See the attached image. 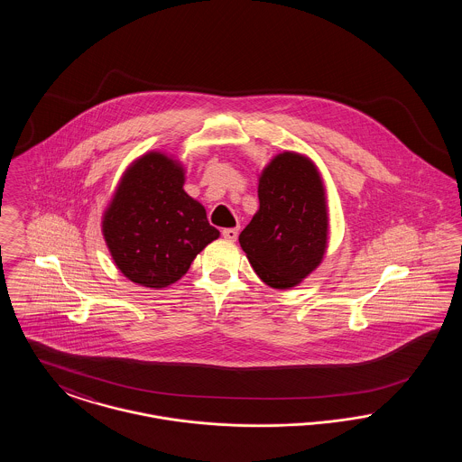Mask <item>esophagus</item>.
Here are the masks:
<instances>
[{
	"instance_id": "34e87169",
	"label": "esophagus",
	"mask_w": 462,
	"mask_h": 462,
	"mask_svg": "<svg viewBox=\"0 0 462 462\" xmlns=\"http://www.w3.org/2000/svg\"><path fill=\"white\" fill-rule=\"evenodd\" d=\"M221 234H223V237H225V239H228V241H236V239H237V236H239V228H225Z\"/></svg>"
}]
</instances>
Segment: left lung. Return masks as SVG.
Masks as SVG:
<instances>
[{"label": "left lung", "instance_id": "8db88e82", "mask_svg": "<svg viewBox=\"0 0 462 462\" xmlns=\"http://www.w3.org/2000/svg\"><path fill=\"white\" fill-rule=\"evenodd\" d=\"M260 208L239 236L266 286L291 289L322 263L329 239L324 180L305 154L273 155L258 176Z\"/></svg>", "mask_w": 462, "mask_h": 462}]
</instances>
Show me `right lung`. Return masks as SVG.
Segmentation results:
<instances>
[{"label":"right lung","instance_id":"obj_1","mask_svg":"<svg viewBox=\"0 0 462 462\" xmlns=\"http://www.w3.org/2000/svg\"><path fill=\"white\" fill-rule=\"evenodd\" d=\"M183 183V164L151 151L126 168L104 211L102 234L110 256L138 286L175 284L199 253L220 237Z\"/></svg>","mask_w":462,"mask_h":462}]
</instances>
